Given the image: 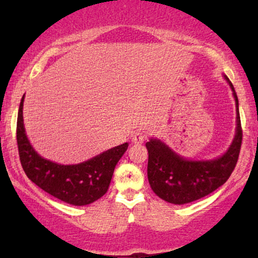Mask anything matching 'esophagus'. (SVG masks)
<instances>
[{
  "label": "esophagus",
  "instance_id": "1",
  "mask_svg": "<svg viewBox=\"0 0 258 258\" xmlns=\"http://www.w3.org/2000/svg\"><path fill=\"white\" fill-rule=\"evenodd\" d=\"M144 140H146V134L142 132H137L133 135L132 142L134 144H142L144 142Z\"/></svg>",
  "mask_w": 258,
  "mask_h": 258
}]
</instances>
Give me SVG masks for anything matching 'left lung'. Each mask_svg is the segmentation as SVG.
<instances>
[{
    "label": "left lung",
    "mask_w": 258,
    "mask_h": 258,
    "mask_svg": "<svg viewBox=\"0 0 258 258\" xmlns=\"http://www.w3.org/2000/svg\"><path fill=\"white\" fill-rule=\"evenodd\" d=\"M234 94L237 107L236 135L227 153L210 161L185 160L174 153L160 140L146 143L148 179L153 191L160 199L174 204H185L202 199L223 185L237 163L242 144V126L238 112V98L234 86L224 76Z\"/></svg>",
    "instance_id": "8db88e82"
}]
</instances>
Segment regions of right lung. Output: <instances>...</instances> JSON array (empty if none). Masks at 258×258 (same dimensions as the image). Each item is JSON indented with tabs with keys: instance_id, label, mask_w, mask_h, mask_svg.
<instances>
[{
	"instance_id": "add662e5",
	"label": "right lung",
	"mask_w": 258,
	"mask_h": 258,
	"mask_svg": "<svg viewBox=\"0 0 258 258\" xmlns=\"http://www.w3.org/2000/svg\"><path fill=\"white\" fill-rule=\"evenodd\" d=\"M23 101L17 115L16 140L20 161L28 178L45 192L73 206H87L108 191L114 169L128 143L111 148L83 163L62 165L41 157L27 139L23 125Z\"/></svg>"
}]
</instances>
